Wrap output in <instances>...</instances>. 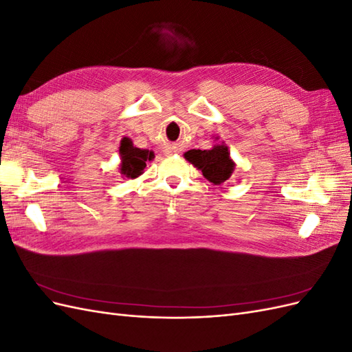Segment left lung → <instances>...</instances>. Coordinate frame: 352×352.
<instances>
[{"label": "left lung", "mask_w": 352, "mask_h": 352, "mask_svg": "<svg viewBox=\"0 0 352 352\" xmlns=\"http://www.w3.org/2000/svg\"><path fill=\"white\" fill-rule=\"evenodd\" d=\"M185 158L202 172L208 182L220 185L232 176L235 163L232 162L230 153L225 144L214 145L211 150H189Z\"/></svg>", "instance_id": "obj_1"}]
</instances>
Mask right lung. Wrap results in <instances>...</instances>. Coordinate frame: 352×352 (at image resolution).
<instances>
[{
	"mask_svg": "<svg viewBox=\"0 0 352 352\" xmlns=\"http://www.w3.org/2000/svg\"><path fill=\"white\" fill-rule=\"evenodd\" d=\"M120 173L126 177L135 179L144 173L146 167V162H151L154 158V153L150 150H141V148L133 146L129 138H123L120 142Z\"/></svg>",
	"mask_w": 352,
	"mask_h": 352,
	"instance_id": "add662e5",
	"label": "right lung"
}]
</instances>
